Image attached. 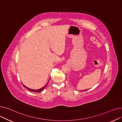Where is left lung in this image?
I'll list each match as a JSON object with an SVG mask.
<instances>
[{"label":"left lung","instance_id":"8db88e82","mask_svg":"<svg viewBox=\"0 0 122 122\" xmlns=\"http://www.w3.org/2000/svg\"><path fill=\"white\" fill-rule=\"evenodd\" d=\"M87 90H83V91H87Z\"/></svg>","mask_w":122,"mask_h":122}]
</instances>
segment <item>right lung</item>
I'll return each mask as SVG.
<instances>
[{
  "instance_id": "obj_1",
  "label": "right lung",
  "mask_w": 122,
  "mask_h": 122,
  "mask_svg": "<svg viewBox=\"0 0 122 122\" xmlns=\"http://www.w3.org/2000/svg\"><path fill=\"white\" fill-rule=\"evenodd\" d=\"M50 79H49V80H50ZM49 83V82H48V83ZM48 83L45 86L43 87V88H41V89H39V90H32V89H29V88H27V87H26L25 86H24L23 84V85L24 86V87H25V88H26L27 90H28L29 91H31V92H41L42 91H43V90L45 88H46V87L47 86V84H48Z\"/></svg>"
}]
</instances>
